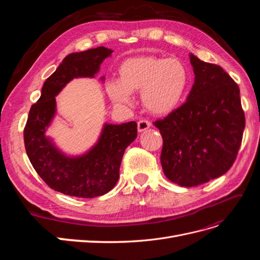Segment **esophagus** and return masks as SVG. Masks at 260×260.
Masks as SVG:
<instances>
[{
  "label": "esophagus",
  "instance_id": "1",
  "mask_svg": "<svg viewBox=\"0 0 260 260\" xmlns=\"http://www.w3.org/2000/svg\"><path fill=\"white\" fill-rule=\"evenodd\" d=\"M151 127V122L146 119H141L138 121V130L139 132H143Z\"/></svg>",
  "mask_w": 260,
  "mask_h": 260
}]
</instances>
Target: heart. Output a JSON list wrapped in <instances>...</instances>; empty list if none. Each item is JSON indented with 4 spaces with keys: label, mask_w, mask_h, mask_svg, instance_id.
<instances>
[{
    "label": "heart",
    "mask_w": 260,
    "mask_h": 260,
    "mask_svg": "<svg viewBox=\"0 0 260 260\" xmlns=\"http://www.w3.org/2000/svg\"><path fill=\"white\" fill-rule=\"evenodd\" d=\"M118 75L119 80L105 83L111 100L127 105L132 102V92L141 91L142 104L154 115L176 109L190 84V72L183 61L155 55L127 58L118 68Z\"/></svg>",
    "instance_id": "1"
}]
</instances>
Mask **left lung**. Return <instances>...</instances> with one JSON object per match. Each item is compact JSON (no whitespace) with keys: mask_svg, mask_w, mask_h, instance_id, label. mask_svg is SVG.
Returning <instances> with one entry per match:
<instances>
[{"mask_svg":"<svg viewBox=\"0 0 260 260\" xmlns=\"http://www.w3.org/2000/svg\"><path fill=\"white\" fill-rule=\"evenodd\" d=\"M195 80L186 102L155 122L162 137L164 174L181 186L224 175L237 158L245 128L239 85L215 64L190 55Z\"/></svg>","mask_w":260,"mask_h":260,"instance_id":"8db88e82","label":"left lung"}]
</instances>
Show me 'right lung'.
<instances>
[{
    "label": "right lung",
    "mask_w": 260,
    "mask_h": 260,
    "mask_svg": "<svg viewBox=\"0 0 260 260\" xmlns=\"http://www.w3.org/2000/svg\"><path fill=\"white\" fill-rule=\"evenodd\" d=\"M104 46L72 53L43 84L40 99L30 108L23 129L28 158L37 174L53 190L76 198L92 199L109 192L119 179L123 153L138 136V124H105L98 144L80 157H67L45 138L56 109L55 96L74 78L94 77L112 54Z\"/></svg>",
    "instance_id": "right-lung-1"
}]
</instances>
